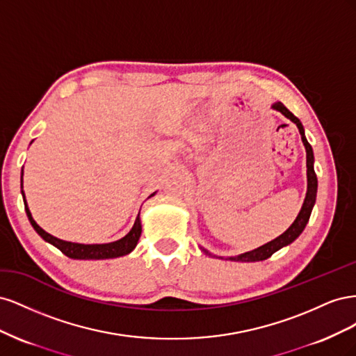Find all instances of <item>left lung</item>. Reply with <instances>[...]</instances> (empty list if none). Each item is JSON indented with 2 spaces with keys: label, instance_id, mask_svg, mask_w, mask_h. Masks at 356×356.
Instances as JSON below:
<instances>
[{
  "label": "left lung",
  "instance_id": "1",
  "mask_svg": "<svg viewBox=\"0 0 356 356\" xmlns=\"http://www.w3.org/2000/svg\"><path fill=\"white\" fill-rule=\"evenodd\" d=\"M272 108L279 111L281 114H284L286 118H289L291 122H293L297 127H298V132L301 135V141H303V145L306 148V166H307V191H306V197L303 202V207H301L297 218L294 220V222L289 225V227L281 234L277 236L276 239L267 242L266 245L257 248V250L252 251H248L243 254H239L236 257H229L230 261H241V263H254V261H263L267 260L268 257H272L276 251L281 250L284 246H288L289 243H293L298 236L301 234V232L305 230L306 224L310 218V213L312 209L315 207V202H316V191H318V178L315 174V169H314V163H315V157H314V149H312L310 144L307 143L306 135H305V127L301 124V122L298 118L291 113L286 106L282 102H275L272 104ZM200 250L208 254L211 257H217V255H212L211 252H208L204 248L200 246ZM217 258H222V257H217Z\"/></svg>",
  "mask_w": 356,
  "mask_h": 356
}]
</instances>
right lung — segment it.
Instances as JSON below:
<instances>
[{"mask_svg": "<svg viewBox=\"0 0 356 356\" xmlns=\"http://www.w3.org/2000/svg\"><path fill=\"white\" fill-rule=\"evenodd\" d=\"M22 178H24V169H22ZM20 188H22V196H24V203H25V211L28 215V220L31 222L34 230L44 239L47 243L56 246L60 252L65 254L70 258H74V260H106V258H117V257H123L131 254L135 246L141 238V232H143V225H141V217H138L135 220L134 227L131 229L124 238L118 239L115 242H110V243H93V245H86V243H75V242H68V241H62L51 236L50 233L42 230L40 225L35 222V220L32 218L31 211L28 208V203L25 199V193H24V179H20ZM156 195V191L153 193V197Z\"/></svg>", "mask_w": 356, "mask_h": 356, "instance_id": "add662e5", "label": "right lung"}]
</instances>
